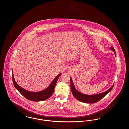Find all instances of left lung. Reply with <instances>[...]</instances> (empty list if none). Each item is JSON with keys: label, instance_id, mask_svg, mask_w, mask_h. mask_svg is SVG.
I'll return each mask as SVG.
<instances>
[{"label": "left lung", "instance_id": "obj_1", "mask_svg": "<svg viewBox=\"0 0 129 129\" xmlns=\"http://www.w3.org/2000/svg\"><path fill=\"white\" fill-rule=\"evenodd\" d=\"M111 50L113 51L115 53V54L116 55V52L115 49L113 47H110ZM114 84L108 90L101 93H99L95 95H86L78 91L75 87L74 86V83L73 82L72 78L71 77V90L72 92L74 95V97L79 101L80 102H82L83 103H88V104H94L97 102H98L100 100H101L103 98L104 96L108 94L109 92H110L111 90L112 89Z\"/></svg>", "mask_w": 129, "mask_h": 129}]
</instances>
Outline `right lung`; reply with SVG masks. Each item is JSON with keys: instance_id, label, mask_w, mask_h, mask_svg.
Wrapping results in <instances>:
<instances>
[{"instance_id": "add662e5", "label": "right lung", "mask_w": 129, "mask_h": 129, "mask_svg": "<svg viewBox=\"0 0 129 129\" xmlns=\"http://www.w3.org/2000/svg\"><path fill=\"white\" fill-rule=\"evenodd\" d=\"M61 74H58L50 85L42 91L38 92H31L26 90L23 87L19 86L15 81L13 74H12V81L14 87L23 96L28 100L34 102H40L46 100L50 98L53 94L55 84L58 78Z\"/></svg>"}]
</instances>
